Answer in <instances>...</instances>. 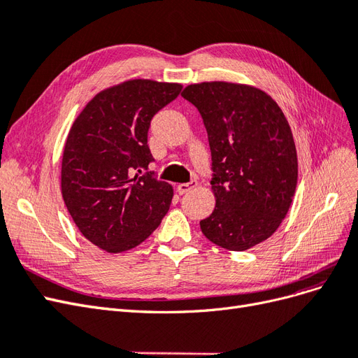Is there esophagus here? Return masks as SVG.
Segmentation results:
<instances>
[{
	"label": "esophagus",
	"instance_id": "34e87169",
	"mask_svg": "<svg viewBox=\"0 0 358 358\" xmlns=\"http://www.w3.org/2000/svg\"><path fill=\"white\" fill-rule=\"evenodd\" d=\"M196 187H197V182L196 180H191L188 183H179V185H178V192L179 194H187V192H189L191 189H194Z\"/></svg>",
	"mask_w": 358,
	"mask_h": 358
}]
</instances>
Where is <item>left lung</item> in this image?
Masks as SVG:
<instances>
[{
	"label": "left lung",
	"mask_w": 358,
	"mask_h": 358,
	"mask_svg": "<svg viewBox=\"0 0 358 358\" xmlns=\"http://www.w3.org/2000/svg\"><path fill=\"white\" fill-rule=\"evenodd\" d=\"M182 96L200 112L212 155L216 204L200 229L215 245L246 251L278 230L294 197L297 152L287 117L249 85L194 83Z\"/></svg>",
	"instance_id": "1"
}]
</instances>
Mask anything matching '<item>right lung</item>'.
I'll return each mask as SVG.
<instances>
[{"mask_svg": "<svg viewBox=\"0 0 358 358\" xmlns=\"http://www.w3.org/2000/svg\"><path fill=\"white\" fill-rule=\"evenodd\" d=\"M179 83L133 79L96 94L70 129L61 167L62 199L80 233L107 252L146 241L169 212L173 188L148 170L150 121Z\"/></svg>", "mask_w": 358, "mask_h": 358, "instance_id": "1", "label": "right lung"}]
</instances>
